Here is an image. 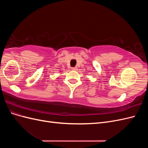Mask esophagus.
Segmentation results:
<instances>
[{"label": "esophagus", "instance_id": "34e87169", "mask_svg": "<svg viewBox=\"0 0 148 148\" xmlns=\"http://www.w3.org/2000/svg\"><path fill=\"white\" fill-rule=\"evenodd\" d=\"M71 69H72V70H77V66L72 67V68H71Z\"/></svg>", "mask_w": 148, "mask_h": 148}]
</instances>
